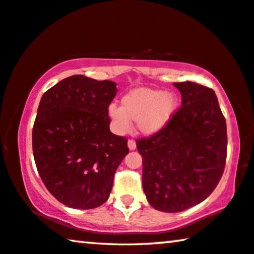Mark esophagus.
<instances>
[{
	"instance_id": "1",
	"label": "esophagus",
	"mask_w": 254,
	"mask_h": 254,
	"mask_svg": "<svg viewBox=\"0 0 254 254\" xmlns=\"http://www.w3.org/2000/svg\"><path fill=\"white\" fill-rule=\"evenodd\" d=\"M127 147H128V149H130V150H134V149L136 148V143H135L134 140H132V139L128 140Z\"/></svg>"
}]
</instances>
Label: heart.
Segmentation results:
<instances>
[{"label": "heart", "mask_w": 254, "mask_h": 254, "mask_svg": "<svg viewBox=\"0 0 254 254\" xmlns=\"http://www.w3.org/2000/svg\"><path fill=\"white\" fill-rule=\"evenodd\" d=\"M178 97L172 92L160 89L138 88L131 90L122 98V106L111 104L107 108L114 130L127 133L131 121L136 122L140 133L152 135L167 126L178 110Z\"/></svg>", "instance_id": "heart-1"}]
</instances>
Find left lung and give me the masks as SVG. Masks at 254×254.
Returning a JSON list of instances; mask_svg holds the SVG:
<instances>
[{
	"mask_svg": "<svg viewBox=\"0 0 254 254\" xmlns=\"http://www.w3.org/2000/svg\"><path fill=\"white\" fill-rule=\"evenodd\" d=\"M182 106L158 133L136 140L142 157V188L152 208L180 212L206 200L224 173L226 121L210 88L173 83Z\"/></svg>",
	"mask_w": 254,
	"mask_h": 254,
	"instance_id": "1",
	"label": "left lung"
}]
</instances>
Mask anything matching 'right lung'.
Returning a JSON list of instances; mask_svg holds the SVG:
<instances>
[{
	"label": "right lung",
	"mask_w": 254,
	"mask_h": 254,
	"mask_svg": "<svg viewBox=\"0 0 254 254\" xmlns=\"http://www.w3.org/2000/svg\"><path fill=\"white\" fill-rule=\"evenodd\" d=\"M116 83L75 74L48 89L33 127V151L42 181L55 199L74 209L97 208L128 154L127 140L113 134L107 108Z\"/></svg>",
	"instance_id": "right-lung-1"
}]
</instances>
